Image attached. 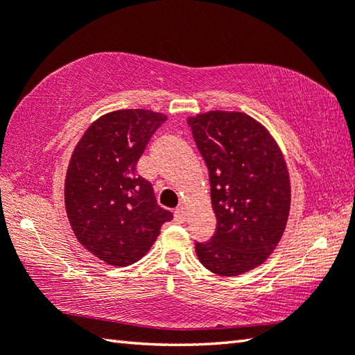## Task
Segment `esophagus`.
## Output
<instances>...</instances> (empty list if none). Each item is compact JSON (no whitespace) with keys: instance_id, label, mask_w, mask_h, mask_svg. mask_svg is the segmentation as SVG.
I'll list each match as a JSON object with an SVG mask.
<instances>
[{"instance_id":"1","label":"esophagus","mask_w":355,"mask_h":355,"mask_svg":"<svg viewBox=\"0 0 355 355\" xmlns=\"http://www.w3.org/2000/svg\"><path fill=\"white\" fill-rule=\"evenodd\" d=\"M173 219H175V222H178V224H183V222L186 220V211H184V208L175 209V213H173Z\"/></svg>"}]
</instances>
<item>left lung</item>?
I'll use <instances>...</instances> for the list:
<instances>
[{"mask_svg": "<svg viewBox=\"0 0 355 355\" xmlns=\"http://www.w3.org/2000/svg\"><path fill=\"white\" fill-rule=\"evenodd\" d=\"M205 159L214 236L196 243L208 271L235 277L260 266L284 236L291 205L290 173L271 133L238 111H209L188 119Z\"/></svg>", "mask_w": 355, "mask_h": 355, "instance_id": "left-lung-1", "label": "left lung"}]
</instances>
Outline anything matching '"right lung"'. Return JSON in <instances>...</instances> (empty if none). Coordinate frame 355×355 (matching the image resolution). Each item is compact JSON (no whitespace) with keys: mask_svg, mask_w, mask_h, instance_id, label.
<instances>
[{"mask_svg":"<svg viewBox=\"0 0 355 355\" xmlns=\"http://www.w3.org/2000/svg\"><path fill=\"white\" fill-rule=\"evenodd\" d=\"M167 120L148 110H119L95 120L71 153L64 184L65 211L84 249L112 266L147 254L173 216L136 173L150 137Z\"/></svg>","mask_w":355,"mask_h":355,"instance_id":"1","label":"right lung"}]
</instances>
